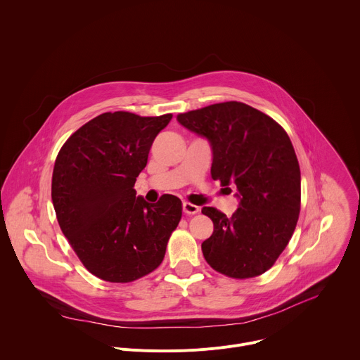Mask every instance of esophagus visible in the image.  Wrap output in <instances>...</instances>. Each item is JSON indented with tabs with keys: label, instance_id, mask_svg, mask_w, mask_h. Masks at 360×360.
<instances>
[{
	"label": "esophagus",
	"instance_id": "obj_1",
	"mask_svg": "<svg viewBox=\"0 0 360 360\" xmlns=\"http://www.w3.org/2000/svg\"><path fill=\"white\" fill-rule=\"evenodd\" d=\"M183 211H184V214H187V215H194V214H197L198 211H200V208L197 207V205H194V204H191V202H183Z\"/></svg>",
	"mask_w": 360,
	"mask_h": 360
}]
</instances>
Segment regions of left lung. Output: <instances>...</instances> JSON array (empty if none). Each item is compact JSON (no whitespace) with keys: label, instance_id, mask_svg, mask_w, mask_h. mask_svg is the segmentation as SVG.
Instances as JSON below:
<instances>
[{"label":"left lung","instance_id":"obj_1","mask_svg":"<svg viewBox=\"0 0 360 360\" xmlns=\"http://www.w3.org/2000/svg\"><path fill=\"white\" fill-rule=\"evenodd\" d=\"M177 121L210 142L211 177L229 191L233 186L239 200L229 218L212 207L201 210L214 222L201 243L207 263L235 278L264 273L291 239L300 214L301 174L288 135L238 101L180 114Z\"/></svg>","mask_w":360,"mask_h":360}]
</instances>
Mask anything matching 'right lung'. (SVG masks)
Listing matches in <instances>:
<instances>
[{
  "label": "right lung",
  "mask_w": 360,
  "mask_h": 360,
  "mask_svg": "<svg viewBox=\"0 0 360 360\" xmlns=\"http://www.w3.org/2000/svg\"><path fill=\"white\" fill-rule=\"evenodd\" d=\"M172 114L105 112L77 129L53 169L52 201L62 232L86 269L111 283L153 271L181 218V201L150 204L134 190L158 134Z\"/></svg>",
  "instance_id": "obj_1"
}]
</instances>
